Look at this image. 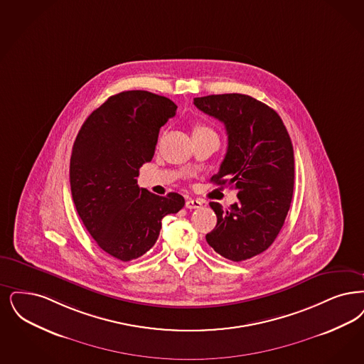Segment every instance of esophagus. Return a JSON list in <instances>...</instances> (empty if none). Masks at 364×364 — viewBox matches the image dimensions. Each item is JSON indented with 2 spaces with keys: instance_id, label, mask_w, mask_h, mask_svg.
<instances>
[{
  "instance_id": "1",
  "label": "esophagus",
  "mask_w": 364,
  "mask_h": 364,
  "mask_svg": "<svg viewBox=\"0 0 364 364\" xmlns=\"http://www.w3.org/2000/svg\"><path fill=\"white\" fill-rule=\"evenodd\" d=\"M186 207L189 208V210L200 208V207H202V202H200V200H196V199H187V202H186Z\"/></svg>"
}]
</instances>
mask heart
Instances as JSON below:
<instances>
[{
    "label": "heart",
    "mask_w": 364,
    "mask_h": 364,
    "mask_svg": "<svg viewBox=\"0 0 364 364\" xmlns=\"http://www.w3.org/2000/svg\"><path fill=\"white\" fill-rule=\"evenodd\" d=\"M203 130H210V129H207L204 124H196L195 127H193V132H196V131H203Z\"/></svg>",
    "instance_id": "b5f03b06"
}]
</instances>
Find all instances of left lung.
<instances>
[{
  "label": "left lung",
  "mask_w": 364,
  "mask_h": 364,
  "mask_svg": "<svg viewBox=\"0 0 364 364\" xmlns=\"http://www.w3.org/2000/svg\"><path fill=\"white\" fill-rule=\"evenodd\" d=\"M202 112L218 119L228 132V151L215 184L238 191L228 210L211 202L217 226L208 245L232 262H244L275 241L294 192V149L277 111L247 95L226 93L193 99Z\"/></svg>",
  "instance_id": "8db88e82"
}]
</instances>
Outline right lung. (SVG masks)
<instances>
[{"label": "right lung", "mask_w": 364, "mask_h": 364, "mask_svg": "<svg viewBox=\"0 0 364 364\" xmlns=\"http://www.w3.org/2000/svg\"><path fill=\"white\" fill-rule=\"evenodd\" d=\"M176 109L172 100L151 92H120L87 117L74 141L70 188L77 213L96 244L117 260L145 255L160 235L162 218L186 204L176 192L159 196L136 184Z\"/></svg>", "instance_id": "obj_1"}]
</instances>
